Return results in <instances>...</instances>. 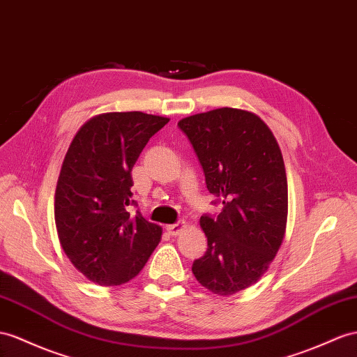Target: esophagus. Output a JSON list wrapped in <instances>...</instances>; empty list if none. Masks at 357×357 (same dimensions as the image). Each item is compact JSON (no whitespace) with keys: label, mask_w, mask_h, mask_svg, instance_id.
Instances as JSON below:
<instances>
[{"label":"esophagus","mask_w":357,"mask_h":357,"mask_svg":"<svg viewBox=\"0 0 357 357\" xmlns=\"http://www.w3.org/2000/svg\"><path fill=\"white\" fill-rule=\"evenodd\" d=\"M185 227V222L182 220V222H178V223H175V225H169L166 229H167V232L172 235V236H176V235H179V232L184 229Z\"/></svg>","instance_id":"obj_1"}]
</instances>
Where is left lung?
<instances>
[{"label":"left lung","mask_w":357,"mask_h":357,"mask_svg":"<svg viewBox=\"0 0 357 357\" xmlns=\"http://www.w3.org/2000/svg\"><path fill=\"white\" fill-rule=\"evenodd\" d=\"M193 146L209 193L223 204L200 217L208 249L193 262L199 283L218 296L249 288L266 273L285 236L288 182L282 152L255 113L217 108L178 122Z\"/></svg>","instance_id":"1"}]
</instances>
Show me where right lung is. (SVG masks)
<instances>
[{"mask_svg":"<svg viewBox=\"0 0 357 357\" xmlns=\"http://www.w3.org/2000/svg\"><path fill=\"white\" fill-rule=\"evenodd\" d=\"M167 122L142 112L95 116L63 160L54 202L59 240L74 267L100 287L134 279L161 240L158 225L126 206L135 204L134 164Z\"/></svg>","mask_w":357,"mask_h":357,"instance_id":"obj_1","label":"right lung"}]
</instances>
